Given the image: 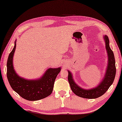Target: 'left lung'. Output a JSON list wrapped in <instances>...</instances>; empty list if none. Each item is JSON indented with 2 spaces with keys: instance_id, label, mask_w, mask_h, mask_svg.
Returning a JSON list of instances; mask_svg holds the SVG:
<instances>
[{
  "instance_id": "obj_1",
  "label": "left lung",
  "mask_w": 122,
  "mask_h": 122,
  "mask_svg": "<svg viewBox=\"0 0 122 122\" xmlns=\"http://www.w3.org/2000/svg\"><path fill=\"white\" fill-rule=\"evenodd\" d=\"M103 39L106 44V49L108 55V65L104 77L100 83L95 88L84 89L75 83L73 78V75L70 71H68V81L69 82L72 91L75 95L84 98L94 99L101 97L108 90L109 87L114 81L116 73V62L114 54L109 47V41L107 35H104Z\"/></svg>"
}]
</instances>
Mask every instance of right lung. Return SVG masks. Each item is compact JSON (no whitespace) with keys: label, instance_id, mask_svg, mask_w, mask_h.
I'll list each match as a JSON object with an SVG mask.
<instances>
[{"label":"right lung","instance_id":"add662e5","mask_svg":"<svg viewBox=\"0 0 122 122\" xmlns=\"http://www.w3.org/2000/svg\"><path fill=\"white\" fill-rule=\"evenodd\" d=\"M10 53L7 61V78L13 90L21 97L28 101H37L50 95L54 88L55 81L61 71V67L49 68L42 77L36 80H27L20 77L13 66V56L16 49Z\"/></svg>","mask_w":122,"mask_h":122}]
</instances>
